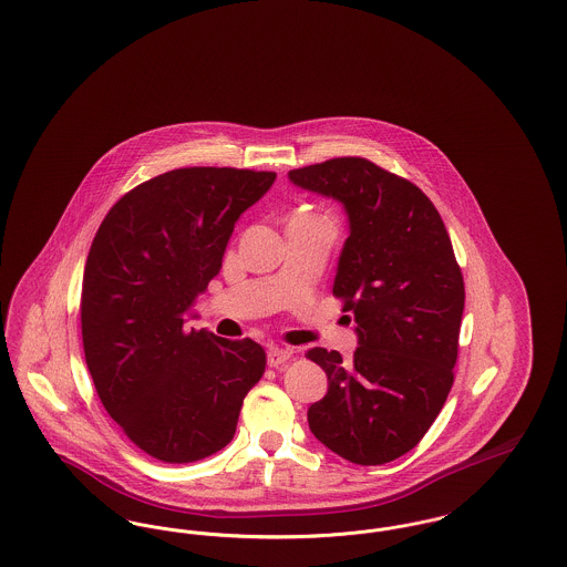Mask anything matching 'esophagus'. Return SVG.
I'll return each mask as SVG.
<instances>
[{"label": "esophagus", "mask_w": 567, "mask_h": 567, "mask_svg": "<svg viewBox=\"0 0 567 567\" xmlns=\"http://www.w3.org/2000/svg\"><path fill=\"white\" fill-rule=\"evenodd\" d=\"M289 359H291V352L285 351V349L271 347L270 351H268V365H270V368H280V365H285Z\"/></svg>", "instance_id": "esophagus-1"}]
</instances>
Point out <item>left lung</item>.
Instances as JSON below:
<instances>
[{"instance_id":"8db88e82","label":"left lung","mask_w":567,"mask_h":567,"mask_svg":"<svg viewBox=\"0 0 567 567\" xmlns=\"http://www.w3.org/2000/svg\"><path fill=\"white\" fill-rule=\"evenodd\" d=\"M291 183L342 202L351 234L333 296L354 315L352 359L310 349L329 380L308 425L336 455L382 465L412 451L446 402L465 301L463 274L432 199L363 157L289 172Z\"/></svg>"}]
</instances>
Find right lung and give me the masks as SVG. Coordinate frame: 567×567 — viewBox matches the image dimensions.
<instances>
[{
    "instance_id": "1",
    "label": "right lung",
    "mask_w": 567,
    "mask_h": 567,
    "mask_svg": "<svg viewBox=\"0 0 567 567\" xmlns=\"http://www.w3.org/2000/svg\"><path fill=\"white\" fill-rule=\"evenodd\" d=\"M274 172L181 167L125 193L84 266L82 347L95 391L140 451L193 463L227 446L246 393L266 372L250 338L185 327L215 278L234 225Z\"/></svg>"
}]
</instances>
